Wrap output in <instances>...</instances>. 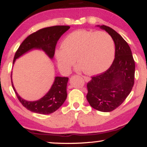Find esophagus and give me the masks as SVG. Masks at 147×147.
Listing matches in <instances>:
<instances>
[{
	"label": "esophagus",
	"mask_w": 147,
	"mask_h": 147,
	"mask_svg": "<svg viewBox=\"0 0 147 147\" xmlns=\"http://www.w3.org/2000/svg\"><path fill=\"white\" fill-rule=\"evenodd\" d=\"M84 77V79L85 80V82H89V81H90V78H89V77H88V76H83Z\"/></svg>",
	"instance_id": "34e87169"
}]
</instances>
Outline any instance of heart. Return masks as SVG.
<instances>
[{
    "label": "heart",
    "mask_w": 147,
    "mask_h": 147,
    "mask_svg": "<svg viewBox=\"0 0 147 147\" xmlns=\"http://www.w3.org/2000/svg\"><path fill=\"white\" fill-rule=\"evenodd\" d=\"M62 47L55 50L58 67L67 74L76 62L89 74H100L110 67L115 55V44L105 32L78 30L67 35Z\"/></svg>",
    "instance_id": "b5f03b06"
}]
</instances>
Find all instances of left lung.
Instances as JSON below:
<instances>
[{
	"mask_svg": "<svg viewBox=\"0 0 147 147\" xmlns=\"http://www.w3.org/2000/svg\"><path fill=\"white\" fill-rule=\"evenodd\" d=\"M113 37L115 58L105 72L91 77L87 83V100L90 105L101 112H111L123 102L134 84L135 62L127 42L113 29L97 26Z\"/></svg>",
	"mask_w": 147,
	"mask_h": 147,
	"instance_id": "obj_1",
	"label": "left lung"
}]
</instances>
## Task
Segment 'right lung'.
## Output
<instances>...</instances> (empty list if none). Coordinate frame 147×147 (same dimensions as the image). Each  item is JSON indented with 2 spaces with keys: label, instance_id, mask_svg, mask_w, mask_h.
Wrapping results in <instances>:
<instances>
[{
  "label": "right lung",
  "instance_id": "1",
  "mask_svg": "<svg viewBox=\"0 0 147 147\" xmlns=\"http://www.w3.org/2000/svg\"><path fill=\"white\" fill-rule=\"evenodd\" d=\"M70 28L68 26H55L40 29L31 34L26 38L15 53L13 64L16 59L32 49H41L51 59L55 55L56 45L61 36ZM13 89L17 98L22 105L33 113L40 114H49L58 110L66 100L67 85L69 78L56 76L51 87L44 96L36 101H27L21 98L16 91L12 82Z\"/></svg>",
  "mask_w": 147,
  "mask_h": 147
}]
</instances>
